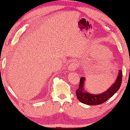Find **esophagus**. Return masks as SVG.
<instances>
[{
  "label": "esophagus",
  "mask_w": 130,
  "mask_h": 130,
  "mask_svg": "<svg viewBox=\"0 0 130 130\" xmlns=\"http://www.w3.org/2000/svg\"><path fill=\"white\" fill-rule=\"evenodd\" d=\"M78 68V65L77 63L76 62V61H73L69 66V68H68V69L70 71H74V70H76Z\"/></svg>",
  "instance_id": "esophagus-1"
}]
</instances>
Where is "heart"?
I'll use <instances>...</instances> for the list:
<instances>
[{
	"instance_id": "b5f03b06",
	"label": "heart",
	"mask_w": 130,
	"mask_h": 130,
	"mask_svg": "<svg viewBox=\"0 0 130 130\" xmlns=\"http://www.w3.org/2000/svg\"><path fill=\"white\" fill-rule=\"evenodd\" d=\"M105 53H107V50H105ZM105 57H108V56H107V55H106V56H105ZM105 63H106V64H105ZM108 62H105V67H107V65H108Z\"/></svg>"
}]
</instances>
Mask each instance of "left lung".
<instances>
[{"mask_svg": "<svg viewBox=\"0 0 130 130\" xmlns=\"http://www.w3.org/2000/svg\"><path fill=\"white\" fill-rule=\"evenodd\" d=\"M85 80V78L84 77L80 78L79 87L76 91L77 98L80 102L84 104L89 105H99L107 101L119 89L122 81V71L119 70L117 79L113 85L107 91L101 94H91L84 91Z\"/></svg>", "mask_w": 130, "mask_h": 130, "instance_id": "left-lung-1", "label": "left lung"}]
</instances>
